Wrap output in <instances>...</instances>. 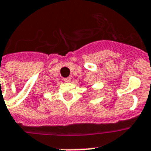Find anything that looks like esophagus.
<instances>
[{
	"mask_svg": "<svg viewBox=\"0 0 151 151\" xmlns=\"http://www.w3.org/2000/svg\"><path fill=\"white\" fill-rule=\"evenodd\" d=\"M63 80H64L65 82H70V81H71V79H70V78H64Z\"/></svg>",
	"mask_w": 151,
	"mask_h": 151,
	"instance_id": "34e87169",
	"label": "esophagus"
}]
</instances>
